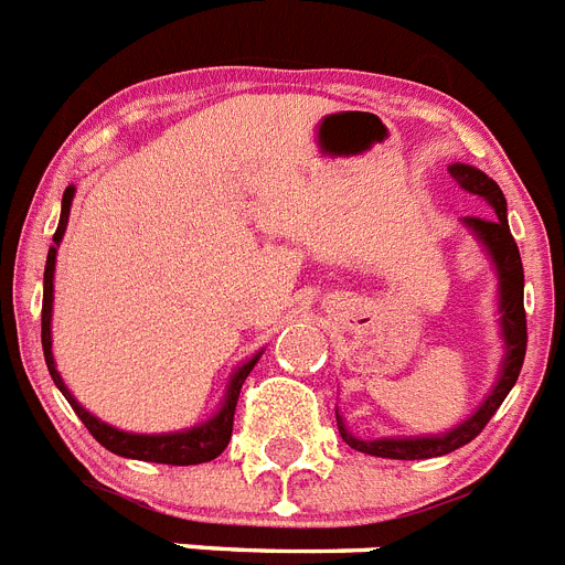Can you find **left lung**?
I'll return each instance as SVG.
<instances>
[{
	"mask_svg": "<svg viewBox=\"0 0 565 565\" xmlns=\"http://www.w3.org/2000/svg\"><path fill=\"white\" fill-rule=\"evenodd\" d=\"M451 178L457 180L459 189L477 194L480 201L491 206V212L482 217H462V226L471 232L477 244L482 246V253L491 258V267L497 273V312H500V335H502V362L500 376H497L494 387L488 391L480 407L473 411L468 419L454 425L451 430L443 434H425V436H379V439H362L348 428V422L341 419L335 411V422H339L341 439L355 448V451L371 454V457L382 459H430L445 457V454L457 451L462 445H468L473 436L480 434L488 425V419L497 414V407L509 396L514 387L520 367L525 359V310H523V260H520V249H516L514 238L509 230V210H505V198L502 189L494 180L480 172L477 166L468 163H451L448 166Z\"/></svg>",
	"mask_w": 565,
	"mask_h": 565,
	"instance_id": "1",
	"label": "left lung"
}]
</instances>
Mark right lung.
<instances>
[{"label":"right lung","instance_id":"add662e5","mask_svg":"<svg viewBox=\"0 0 565 565\" xmlns=\"http://www.w3.org/2000/svg\"><path fill=\"white\" fill-rule=\"evenodd\" d=\"M74 192L77 189L68 186L63 194V212H60V226L54 232V246L49 249V260H45V281H42V353H45V364H49V373L54 379V385L60 387L68 405L74 407V414L83 419V425L92 430V436L97 439L103 448H108L117 457L126 459H143V462H163V466H201V462H210V459L221 457L224 448L232 439V419H235V405H238L241 385L244 379L249 376L255 364H258L260 353L249 355L244 364H238L232 371L230 382H226V393L221 399V407L206 422H198L192 428L172 430V434H131V430H120L103 422L99 416H94L92 411H85L74 393L68 391V385L63 382L60 371H56L54 353H51V316H54V273H56V249L63 244L65 226H68L71 215V201H74Z\"/></svg>","mask_w":565,"mask_h":565}]
</instances>
